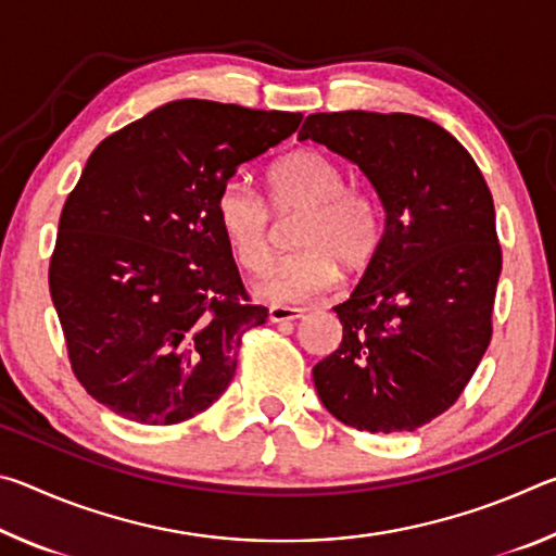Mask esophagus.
<instances>
[{"label": "esophagus", "instance_id": "esophagus-1", "mask_svg": "<svg viewBox=\"0 0 556 556\" xmlns=\"http://www.w3.org/2000/svg\"><path fill=\"white\" fill-rule=\"evenodd\" d=\"M304 316V308H294V306H281L275 304L269 306V321L271 324H285V321H294V318Z\"/></svg>", "mask_w": 556, "mask_h": 556}]
</instances>
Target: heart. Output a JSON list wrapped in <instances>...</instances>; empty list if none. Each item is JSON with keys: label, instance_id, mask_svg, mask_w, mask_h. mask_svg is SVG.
Returning a JSON list of instances; mask_svg holds the SVG:
<instances>
[{"label": "heart", "instance_id": "1", "mask_svg": "<svg viewBox=\"0 0 556 556\" xmlns=\"http://www.w3.org/2000/svg\"><path fill=\"white\" fill-rule=\"evenodd\" d=\"M269 203L277 213L301 211L294 244L301 250L277 260L255 285L260 299L299 304L331 289L338 265L361 269L380 242L378 205L361 188L343 186L331 156L299 149L269 168ZM215 220L235 260L262 271L275 252V225L262 195L244 178H230L215 195Z\"/></svg>", "mask_w": 556, "mask_h": 556}]
</instances>
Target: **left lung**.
<instances>
[{
	"mask_svg": "<svg viewBox=\"0 0 556 556\" xmlns=\"http://www.w3.org/2000/svg\"><path fill=\"white\" fill-rule=\"evenodd\" d=\"M314 139L361 168L384 213L361 285L333 306L343 341L314 368L324 407L372 434L414 431L446 412L491 343L503 255L481 168L417 115H308Z\"/></svg>",
	"mask_w": 556,
	"mask_h": 556,
	"instance_id": "obj_1",
	"label": "left lung"
}]
</instances>
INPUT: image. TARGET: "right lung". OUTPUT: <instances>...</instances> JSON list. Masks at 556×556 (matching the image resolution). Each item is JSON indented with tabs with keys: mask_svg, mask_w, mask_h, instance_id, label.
<instances>
[{
	"mask_svg": "<svg viewBox=\"0 0 556 556\" xmlns=\"http://www.w3.org/2000/svg\"><path fill=\"white\" fill-rule=\"evenodd\" d=\"M299 112L174 100L96 147L49 269L75 378L139 425L208 409L238 368L250 304L215 220L220 186L296 131Z\"/></svg>",
	"mask_w": 556,
	"mask_h": 556,
	"instance_id": "right-lung-1",
	"label": "right lung"
}]
</instances>
